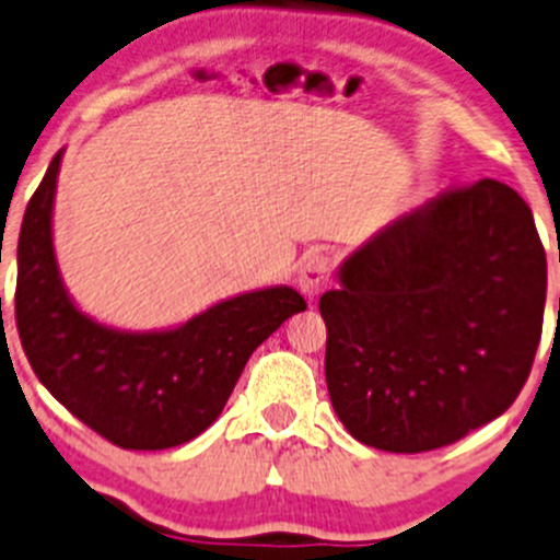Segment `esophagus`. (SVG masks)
<instances>
[{"label": "esophagus", "instance_id": "esophagus-1", "mask_svg": "<svg viewBox=\"0 0 560 560\" xmlns=\"http://www.w3.org/2000/svg\"><path fill=\"white\" fill-rule=\"evenodd\" d=\"M332 284V279H329V260L325 255H308L300 265L298 270V287L300 292H303L308 300H316L322 295V292L327 290V287Z\"/></svg>", "mask_w": 560, "mask_h": 560}]
</instances>
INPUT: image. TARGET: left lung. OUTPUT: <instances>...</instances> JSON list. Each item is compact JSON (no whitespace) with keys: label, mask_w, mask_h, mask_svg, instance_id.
<instances>
[{"label":"left lung","mask_w":560,"mask_h":560,"mask_svg":"<svg viewBox=\"0 0 560 560\" xmlns=\"http://www.w3.org/2000/svg\"><path fill=\"white\" fill-rule=\"evenodd\" d=\"M319 300L329 399L359 443L421 453L502 416L542 338L547 260L528 203L497 179L381 228Z\"/></svg>","instance_id":"8db88e82"}]
</instances>
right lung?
Listing matches in <instances>:
<instances>
[{"label":"right lung","instance_id":"obj_1","mask_svg":"<svg viewBox=\"0 0 560 560\" xmlns=\"http://www.w3.org/2000/svg\"><path fill=\"white\" fill-rule=\"evenodd\" d=\"M63 150L26 206L18 238L15 322L32 370L72 416L126 451L190 443L225 408L252 351L305 300L265 287L220 300L179 327L117 329L74 303L52 246Z\"/></svg>","mask_w":560,"mask_h":560}]
</instances>
